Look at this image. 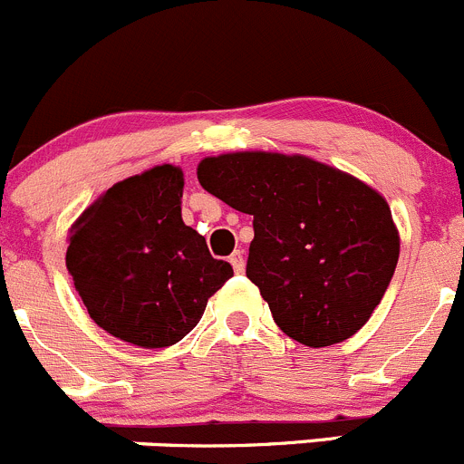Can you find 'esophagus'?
Masks as SVG:
<instances>
[{
	"instance_id": "34e87169",
	"label": "esophagus",
	"mask_w": 464,
	"mask_h": 464,
	"mask_svg": "<svg viewBox=\"0 0 464 464\" xmlns=\"http://www.w3.org/2000/svg\"><path fill=\"white\" fill-rule=\"evenodd\" d=\"M230 264H232L234 273L241 275L243 270H246V259H243V252L241 250H234L232 252V255H230Z\"/></svg>"
}]
</instances>
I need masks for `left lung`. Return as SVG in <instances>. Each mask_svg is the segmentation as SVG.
Masks as SVG:
<instances>
[{
    "label": "left lung",
    "instance_id": "8db88e82",
    "mask_svg": "<svg viewBox=\"0 0 464 464\" xmlns=\"http://www.w3.org/2000/svg\"><path fill=\"white\" fill-rule=\"evenodd\" d=\"M198 182L252 217L246 275L286 336L327 347L368 323L399 259L377 191L302 155L261 150L205 158Z\"/></svg>",
    "mask_w": 464,
    "mask_h": 464
}]
</instances>
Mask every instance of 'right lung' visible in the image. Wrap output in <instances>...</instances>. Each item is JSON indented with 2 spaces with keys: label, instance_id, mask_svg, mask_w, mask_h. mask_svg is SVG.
<instances>
[{
  "label": "right lung",
  "instance_id": "1",
  "mask_svg": "<svg viewBox=\"0 0 464 464\" xmlns=\"http://www.w3.org/2000/svg\"><path fill=\"white\" fill-rule=\"evenodd\" d=\"M180 169L162 164L110 187L70 234L67 270L90 318L132 345L169 347L232 277L182 223Z\"/></svg>",
  "mask_w": 464,
  "mask_h": 464
}]
</instances>
